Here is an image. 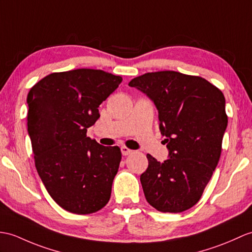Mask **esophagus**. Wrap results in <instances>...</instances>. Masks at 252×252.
<instances>
[{
  "mask_svg": "<svg viewBox=\"0 0 252 252\" xmlns=\"http://www.w3.org/2000/svg\"><path fill=\"white\" fill-rule=\"evenodd\" d=\"M121 153H122V155H124V156H127V155L132 154L133 150H131L130 148L126 147V146H124V147H121Z\"/></svg>",
  "mask_w": 252,
  "mask_h": 252,
  "instance_id": "1",
  "label": "esophagus"
}]
</instances>
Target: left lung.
I'll return each instance as SVG.
<instances>
[{
  "mask_svg": "<svg viewBox=\"0 0 252 252\" xmlns=\"http://www.w3.org/2000/svg\"><path fill=\"white\" fill-rule=\"evenodd\" d=\"M128 86L155 103L168 149L163 163L147 155L140 175L146 200L162 213L185 212L200 201L220 159L227 126L223 93L200 76L175 71L146 73Z\"/></svg>",
  "mask_w": 252,
  "mask_h": 252,
  "instance_id": "8db88e82",
  "label": "left lung"
}]
</instances>
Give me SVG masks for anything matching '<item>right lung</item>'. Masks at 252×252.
I'll use <instances>...</instances> for the list:
<instances>
[{
  "mask_svg": "<svg viewBox=\"0 0 252 252\" xmlns=\"http://www.w3.org/2000/svg\"><path fill=\"white\" fill-rule=\"evenodd\" d=\"M121 81L101 69L78 68L47 75L29 91L28 132L35 166L49 195L69 213H95L110 198L120 148L97 144L87 137V128Z\"/></svg>",
  "mask_w": 252,
  "mask_h": 252,
  "instance_id": "add662e5",
  "label": "right lung"
}]
</instances>
